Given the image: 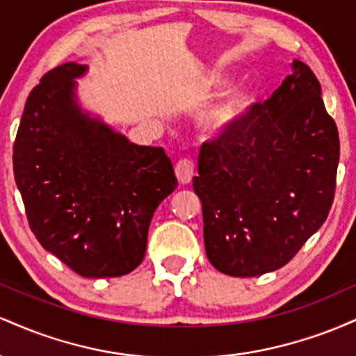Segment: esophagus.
Instances as JSON below:
<instances>
[{
    "label": "esophagus",
    "instance_id": "obj_1",
    "mask_svg": "<svg viewBox=\"0 0 356 356\" xmlns=\"http://www.w3.org/2000/svg\"><path fill=\"white\" fill-rule=\"evenodd\" d=\"M175 175L181 184H189L194 177V162L191 159H181L175 164Z\"/></svg>",
    "mask_w": 356,
    "mask_h": 356
}]
</instances>
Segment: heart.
Here are the masks:
<instances>
[{
    "mask_svg": "<svg viewBox=\"0 0 356 356\" xmlns=\"http://www.w3.org/2000/svg\"><path fill=\"white\" fill-rule=\"evenodd\" d=\"M226 85V81L220 79H214L209 83V92L214 93L218 92ZM249 105V93L244 92V90H234L229 95L226 97L222 102H219L218 105L207 110L201 118L202 129L206 130L207 134H216L226 132L229 130L236 122L243 117V113L246 112Z\"/></svg>",
    "mask_w": 356,
    "mask_h": 356,
    "instance_id": "1",
    "label": "heart"
}]
</instances>
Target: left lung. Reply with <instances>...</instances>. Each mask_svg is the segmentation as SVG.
I'll list each match as a JSON object with an SVG mask.
<instances>
[{"label":"left lung","instance_id":"left-lung-1","mask_svg":"<svg viewBox=\"0 0 356 356\" xmlns=\"http://www.w3.org/2000/svg\"><path fill=\"white\" fill-rule=\"evenodd\" d=\"M264 104L204 142L199 175L211 264L252 277L288 264L332 209L340 137L321 87L303 61Z\"/></svg>","mask_w":356,"mask_h":356}]
</instances>
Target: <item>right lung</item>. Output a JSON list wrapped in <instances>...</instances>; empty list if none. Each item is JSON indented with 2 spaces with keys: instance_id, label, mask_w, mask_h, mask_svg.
I'll return each instance as SVG.
<instances>
[{
  "instance_id": "1",
  "label": "right lung",
  "mask_w": 356,
  "mask_h": 356,
  "mask_svg": "<svg viewBox=\"0 0 356 356\" xmlns=\"http://www.w3.org/2000/svg\"><path fill=\"white\" fill-rule=\"evenodd\" d=\"M75 61L28 95L13 145L15 181L38 243L83 277L134 271L157 206L177 187L162 147L136 145L81 112Z\"/></svg>"
}]
</instances>
